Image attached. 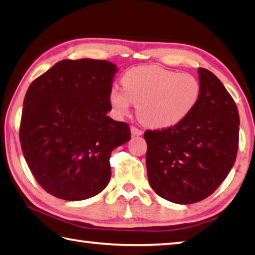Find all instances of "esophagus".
<instances>
[{
  "instance_id": "obj_1",
  "label": "esophagus",
  "mask_w": 255,
  "mask_h": 255,
  "mask_svg": "<svg viewBox=\"0 0 255 255\" xmlns=\"http://www.w3.org/2000/svg\"><path fill=\"white\" fill-rule=\"evenodd\" d=\"M130 132H131V136H141L142 135V131L139 130V129L136 127H131Z\"/></svg>"
}]
</instances>
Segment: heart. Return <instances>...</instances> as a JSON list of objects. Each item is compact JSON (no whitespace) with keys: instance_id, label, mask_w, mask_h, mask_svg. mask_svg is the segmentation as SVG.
I'll list each match as a JSON object with an SVG mask.
<instances>
[{"instance_id":"b5f03b06","label":"heart","mask_w":255,"mask_h":255,"mask_svg":"<svg viewBox=\"0 0 255 255\" xmlns=\"http://www.w3.org/2000/svg\"><path fill=\"white\" fill-rule=\"evenodd\" d=\"M123 89L113 88L112 107L119 116L129 113L131 103L140 122L151 128H170L186 119L196 107L201 85L191 73H177L157 66H139L122 78Z\"/></svg>"}]
</instances>
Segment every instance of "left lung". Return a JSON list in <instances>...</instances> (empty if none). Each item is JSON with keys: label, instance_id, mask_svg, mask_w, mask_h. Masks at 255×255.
I'll list each match as a JSON object with an SVG mask.
<instances>
[{"label": "left lung", "instance_id": "1", "mask_svg": "<svg viewBox=\"0 0 255 255\" xmlns=\"http://www.w3.org/2000/svg\"><path fill=\"white\" fill-rule=\"evenodd\" d=\"M201 95L182 123L147 130L146 166L151 188L176 204H193L215 192L229 175L239 147V112L214 73L200 68Z\"/></svg>", "mask_w": 255, "mask_h": 255}]
</instances>
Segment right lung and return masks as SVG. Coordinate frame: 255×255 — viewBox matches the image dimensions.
<instances>
[{
	"mask_svg": "<svg viewBox=\"0 0 255 255\" xmlns=\"http://www.w3.org/2000/svg\"><path fill=\"white\" fill-rule=\"evenodd\" d=\"M118 68L107 60H62L31 83L20 126L23 155L51 195L82 201L107 186L112 151L130 139L107 116Z\"/></svg>",
	"mask_w": 255,
	"mask_h": 255,
	"instance_id": "1",
	"label": "right lung"
}]
</instances>
